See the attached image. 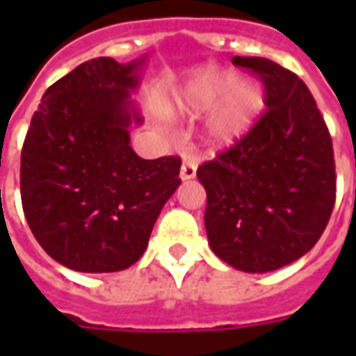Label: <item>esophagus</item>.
I'll return each mask as SVG.
<instances>
[{
    "label": "esophagus",
    "instance_id": "esophagus-1",
    "mask_svg": "<svg viewBox=\"0 0 356 356\" xmlns=\"http://www.w3.org/2000/svg\"><path fill=\"white\" fill-rule=\"evenodd\" d=\"M196 177V162L194 160H185L181 165V179L183 181H191Z\"/></svg>",
    "mask_w": 356,
    "mask_h": 356
}]
</instances>
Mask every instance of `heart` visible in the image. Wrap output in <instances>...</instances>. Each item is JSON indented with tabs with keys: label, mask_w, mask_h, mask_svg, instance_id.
Returning a JSON list of instances; mask_svg holds the SVG:
<instances>
[{
	"label": "heart",
	"mask_w": 356,
	"mask_h": 356,
	"mask_svg": "<svg viewBox=\"0 0 356 356\" xmlns=\"http://www.w3.org/2000/svg\"><path fill=\"white\" fill-rule=\"evenodd\" d=\"M168 106L173 114L191 118L219 106L204 129V140L219 150L236 145L254 127L265 106V95L255 83L240 86L234 72H206L177 89Z\"/></svg>",
	"instance_id": "1"
}]
</instances>
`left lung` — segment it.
Returning <instances> with one entry per match:
<instances>
[{
  "instance_id": "obj_1",
  "label": "left lung",
  "mask_w": 356,
  "mask_h": 356,
  "mask_svg": "<svg viewBox=\"0 0 356 356\" xmlns=\"http://www.w3.org/2000/svg\"><path fill=\"white\" fill-rule=\"evenodd\" d=\"M265 86L267 112L246 137L202 163L213 254L244 273H268L318 242L336 202L328 127L303 80L273 60L234 57Z\"/></svg>"
}]
</instances>
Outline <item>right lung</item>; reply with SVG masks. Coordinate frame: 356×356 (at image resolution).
Returning <instances> with one entry per match:
<instances>
[{"instance_id": "1", "label": "right lung", "mask_w": 356, "mask_h": 356, "mask_svg": "<svg viewBox=\"0 0 356 356\" xmlns=\"http://www.w3.org/2000/svg\"><path fill=\"white\" fill-rule=\"evenodd\" d=\"M147 57L91 58L51 86L20 156V198L35 240L65 267L116 273L140 259L163 204L181 185V158L143 160L129 127Z\"/></svg>"}]
</instances>
